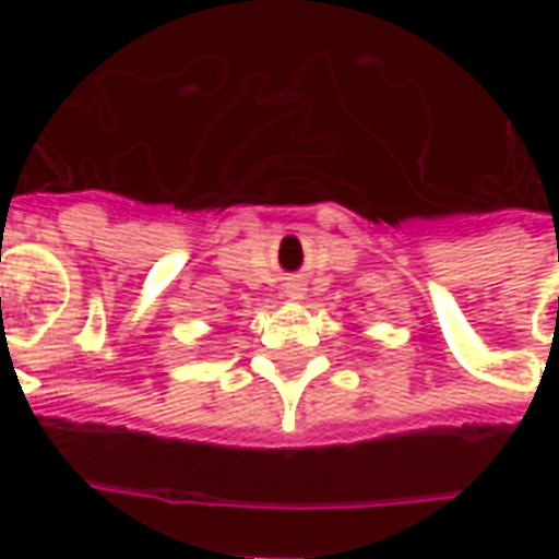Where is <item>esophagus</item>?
<instances>
[{"label":"esophagus","instance_id":"1","mask_svg":"<svg viewBox=\"0 0 559 559\" xmlns=\"http://www.w3.org/2000/svg\"><path fill=\"white\" fill-rule=\"evenodd\" d=\"M284 293H287L290 299H302V296H305V284H302V281H287V287H284Z\"/></svg>","mask_w":559,"mask_h":559}]
</instances>
